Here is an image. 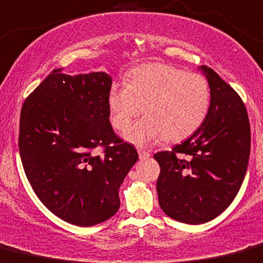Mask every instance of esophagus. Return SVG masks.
Listing matches in <instances>:
<instances>
[{"label": "esophagus", "instance_id": "1", "mask_svg": "<svg viewBox=\"0 0 263 263\" xmlns=\"http://www.w3.org/2000/svg\"><path fill=\"white\" fill-rule=\"evenodd\" d=\"M139 156L141 160H145L150 156V153L147 150H143V148H139Z\"/></svg>", "mask_w": 263, "mask_h": 263}]
</instances>
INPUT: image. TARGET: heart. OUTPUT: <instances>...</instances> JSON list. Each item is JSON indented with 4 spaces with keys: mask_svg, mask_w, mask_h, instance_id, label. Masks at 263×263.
Instances as JSON below:
<instances>
[{
    "mask_svg": "<svg viewBox=\"0 0 263 263\" xmlns=\"http://www.w3.org/2000/svg\"><path fill=\"white\" fill-rule=\"evenodd\" d=\"M211 87L203 76L167 64H145L135 69L126 85L115 83L108 95L109 118L120 132L145 108L146 117L127 132V140L147 145L161 137L178 142L192 136L211 108Z\"/></svg>",
    "mask_w": 263,
    "mask_h": 263,
    "instance_id": "b5f03b06",
    "label": "heart"
}]
</instances>
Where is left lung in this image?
Instances as JSON below:
<instances>
[{"mask_svg":"<svg viewBox=\"0 0 263 263\" xmlns=\"http://www.w3.org/2000/svg\"><path fill=\"white\" fill-rule=\"evenodd\" d=\"M201 69L212 93L205 121L180 145L154 155L160 165V206L187 224L214 219L233 201L251 150L250 121L241 97L212 68Z\"/></svg>","mask_w":263,"mask_h":263,"instance_id":"1","label":"left lung"}]
</instances>
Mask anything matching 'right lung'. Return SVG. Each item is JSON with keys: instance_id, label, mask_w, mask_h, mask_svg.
Masks as SVG:
<instances>
[{"instance_id": "obj_1", "label": "right lung", "mask_w": 263, "mask_h": 263, "mask_svg": "<svg viewBox=\"0 0 263 263\" xmlns=\"http://www.w3.org/2000/svg\"><path fill=\"white\" fill-rule=\"evenodd\" d=\"M60 70L25 99L18 150L41 203L65 222L90 227L117 213L118 189L139 154L109 123L108 74Z\"/></svg>"}]
</instances>
